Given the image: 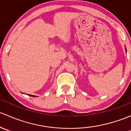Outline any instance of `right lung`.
Instances as JSON below:
<instances>
[{
    "mask_svg": "<svg viewBox=\"0 0 131 131\" xmlns=\"http://www.w3.org/2000/svg\"><path fill=\"white\" fill-rule=\"evenodd\" d=\"M29 96H33V95H30V94H29Z\"/></svg>",
    "mask_w": 131,
    "mask_h": 131,
    "instance_id": "add662e5",
    "label": "right lung"
}]
</instances>
